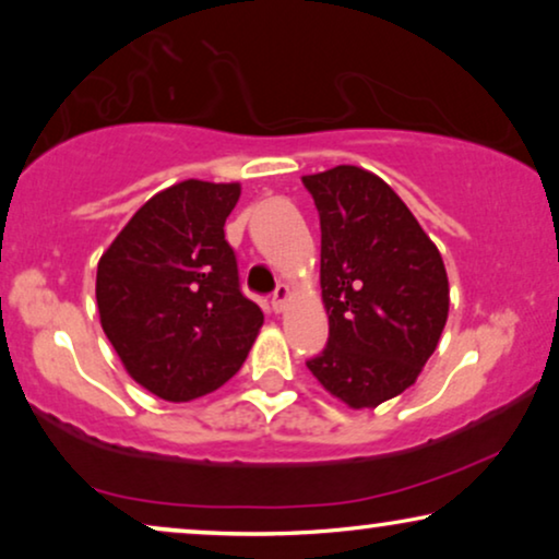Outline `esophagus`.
Instances as JSON below:
<instances>
[{"instance_id":"1","label":"esophagus","mask_w":559,"mask_h":559,"mask_svg":"<svg viewBox=\"0 0 559 559\" xmlns=\"http://www.w3.org/2000/svg\"><path fill=\"white\" fill-rule=\"evenodd\" d=\"M287 297H289V287L287 285H277V289H274V293H272V310L274 312L285 310Z\"/></svg>"}]
</instances>
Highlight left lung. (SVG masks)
<instances>
[{
    "label": "left lung",
    "mask_w": 559,
    "mask_h": 559,
    "mask_svg": "<svg viewBox=\"0 0 559 559\" xmlns=\"http://www.w3.org/2000/svg\"><path fill=\"white\" fill-rule=\"evenodd\" d=\"M320 216L328 343L308 361L348 407H379L412 386L438 348L450 287L442 257L402 198L354 165L305 175Z\"/></svg>",
    "instance_id": "left-lung-1"
}]
</instances>
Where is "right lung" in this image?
Returning a JSON list of instances; mask_svg holds the SVG:
<instances>
[{"instance_id": "right-lung-1", "label": "right lung", "mask_w": 559, "mask_h": 559, "mask_svg": "<svg viewBox=\"0 0 559 559\" xmlns=\"http://www.w3.org/2000/svg\"><path fill=\"white\" fill-rule=\"evenodd\" d=\"M239 195L236 182L182 180L152 195L98 262L106 338L159 400L190 402L224 386L264 323L224 236Z\"/></svg>"}]
</instances>
